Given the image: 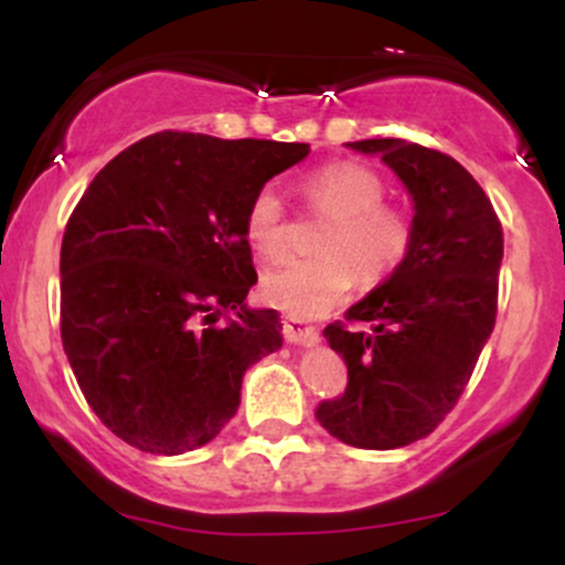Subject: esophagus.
<instances>
[{"instance_id":"esophagus-1","label":"esophagus","mask_w":565,"mask_h":565,"mask_svg":"<svg viewBox=\"0 0 565 565\" xmlns=\"http://www.w3.org/2000/svg\"><path fill=\"white\" fill-rule=\"evenodd\" d=\"M316 337H319V332L310 323L300 319L284 321V340L291 342V345H310V342H316Z\"/></svg>"}]
</instances>
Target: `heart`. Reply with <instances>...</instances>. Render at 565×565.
<instances>
[{
  "label": "heart",
  "mask_w": 565,
  "mask_h": 565,
  "mask_svg": "<svg viewBox=\"0 0 565 565\" xmlns=\"http://www.w3.org/2000/svg\"><path fill=\"white\" fill-rule=\"evenodd\" d=\"M302 191L319 210L332 212L319 236L323 249L270 265L260 278V297L284 313L313 319L345 295L355 268L366 284L391 276L412 249V223L401 210L382 204L385 183L364 164L321 167ZM244 236L260 257H276L287 244V217L274 185L252 196Z\"/></svg>",
  "instance_id": "heart-1"
}]
</instances>
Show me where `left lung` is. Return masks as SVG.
<instances>
[{
  "instance_id": "8db88e82",
  "label": "left lung",
  "mask_w": 565,
  "mask_h": 565,
  "mask_svg": "<svg viewBox=\"0 0 565 565\" xmlns=\"http://www.w3.org/2000/svg\"><path fill=\"white\" fill-rule=\"evenodd\" d=\"M380 157L412 196V249L348 321L323 337L345 359L348 387L316 408L323 430L355 449H401L430 436L468 385L497 321L502 225L459 161L417 142H345Z\"/></svg>"
}]
</instances>
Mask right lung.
<instances>
[{
  "label": "right lung",
  "instance_id": "right-lung-1",
  "mask_svg": "<svg viewBox=\"0 0 565 565\" xmlns=\"http://www.w3.org/2000/svg\"><path fill=\"white\" fill-rule=\"evenodd\" d=\"M308 142L148 135L108 161L61 246V337L84 398L140 451L210 444L242 404L246 369L281 348L249 308L244 217Z\"/></svg>",
  "mask_w": 565,
  "mask_h": 565
}]
</instances>
